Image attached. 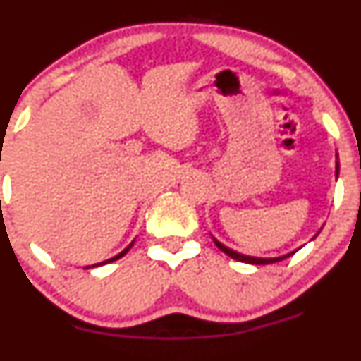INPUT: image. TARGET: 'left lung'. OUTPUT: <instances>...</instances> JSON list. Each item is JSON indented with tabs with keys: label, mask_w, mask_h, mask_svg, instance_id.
<instances>
[{
	"label": "left lung",
	"mask_w": 361,
	"mask_h": 361,
	"mask_svg": "<svg viewBox=\"0 0 361 361\" xmlns=\"http://www.w3.org/2000/svg\"><path fill=\"white\" fill-rule=\"evenodd\" d=\"M338 159V157H337ZM338 176V160L336 162V178ZM319 234V232H318ZM316 234V235H318ZM314 235V238H316ZM312 238V239H314ZM311 239V241H312ZM213 241H214V245L218 246V250H221L224 251L225 255H228V257L231 258H234V260H238V262H245V264H253V265H267V264H276V262H281V260H285V258H288V257H292V255L295 253V251H290V253H286V255H283V257H274V258H260V257H250V255H243V253H238V251H234L232 248H228V246H225V245H221L220 241H218V239H214L213 238Z\"/></svg>",
	"instance_id": "1"
}]
</instances>
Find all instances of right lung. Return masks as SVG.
<instances>
[{
    "label": "right lung",
    "mask_w": 361,
    "mask_h": 361,
    "mask_svg": "<svg viewBox=\"0 0 361 361\" xmlns=\"http://www.w3.org/2000/svg\"><path fill=\"white\" fill-rule=\"evenodd\" d=\"M134 245V241L133 243H130V245L129 246H127V248L126 250H122V251H120V253L118 255H115V257H111V258H108V260H104V262H99V264H94V265H90V267H99V265H104V264H110V262H115V260H118V258H122L123 257V255H126L127 253V251H129L130 250V246H133ZM89 267V265H87V267L85 269H90Z\"/></svg>",
    "instance_id": "right-lung-1"
}]
</instances>
